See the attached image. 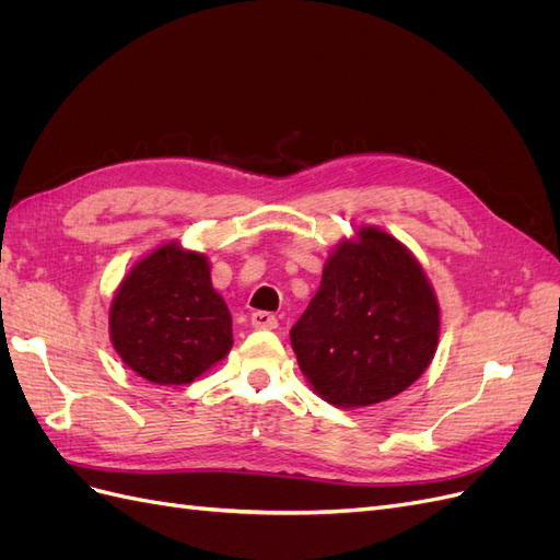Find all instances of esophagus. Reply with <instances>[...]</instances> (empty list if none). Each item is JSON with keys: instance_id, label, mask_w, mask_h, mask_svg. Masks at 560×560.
Masks as SVG:
<instances>
[{"instance_id": "obj_1", "label": "esophagus", "mask_w": 560, "mask_h": 560, "mask_svg": "<svg viewBox=\"0 0 560 560\" xmlns=\"http://www.w3.org/2000/svg\"><path fill=\"white\" fill-rule=\"evenodd\" d=\"M249 319H252L254 329H276L278 327V317L273 313H266V311L252 313Z\"/></svg>"}]
</instances>
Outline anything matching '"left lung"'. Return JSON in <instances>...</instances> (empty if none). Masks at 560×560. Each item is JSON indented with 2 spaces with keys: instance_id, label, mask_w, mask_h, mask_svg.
<instances>
[{
  "instance_id": "obj_1",
  "label": "left lung",
  "mask_w": 560,
  "mask_h": 560,
  "mask_svg": "<svg viewBox=\"0 0 560 560\" xmlns=\"http://www.w3.org/2000/svg\"><path fill=\"white\" fill-rule=\"evenodd\" d=\"M290 338L319 397L369 406L404 393L430 366L439 306L411 252L366 226L331 254Z\"/></svg>"
}]
</instances>
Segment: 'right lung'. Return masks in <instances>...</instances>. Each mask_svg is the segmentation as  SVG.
<instances>
[{
  "instance_id": "right-lung-1",
  "label": "right lung",
  "mask_w": 560,
  "mask_h": 560,
  "mask_svg": "<svg viewBox=\"0 0 560 560\" xmlns=\"http://www.w3.org/2000/svg\"><path fill=\"white\" fill-rule=\"evenodd\" d=\"M116 352L159 385L198 378L233 346L231 313L212 290L206 254L163 245L135 266L109 311Z\"/></svg>"
}]
</instances>
